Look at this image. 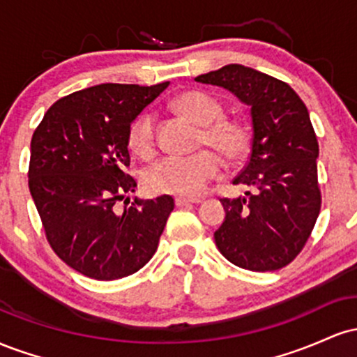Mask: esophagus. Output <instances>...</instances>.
I'll list each match as a JSON object with an SVG mask.
<instances>
[{"instance_id": "1", "label": "esophagus", "mask_w": 357, "mask_h": 357, "mask_svg": "<svg viewBox=\"0 0 357 357\" xmlns=\"http://www.w3.org/2000/svg\"><path fill=\"white\" fill-rule=\"evenodd\" d=\"M174 203H176V206H186V204L202 203V199H199V198H186V196H176Z\"/></svg>"}]
</instances>
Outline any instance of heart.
<instances>
[{
  "label": "heart",
  "instance_id": "1",
  "mask_svg": "<svg viewBox=\"0 0 357 357\" xmlns=\"http://www.w3.org/2000/svg\"><path fill=\"white\" fill-rule=\"evenodd\" d=\"M173 107L196 126H202L199 142L211 146L225 159L235 162L248 154L252 130L245 122L225 119L223 105L215 97L199 90H190L174 97ZM127 142L139 155L153 154L155 146L153 114L141 112L130 122ZM218 171V155L211 151H199L191 155H169L159 159L146 167L142 179L151 192L196 196L204 191Z\"/></svg>",
  "mask_w": 357,
  "mask_h": 357
}]
</instances>
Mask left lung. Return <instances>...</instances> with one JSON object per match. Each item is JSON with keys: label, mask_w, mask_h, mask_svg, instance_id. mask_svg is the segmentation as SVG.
I'll use <instances>...</instances> for the list:
<instances>
[{"label": "left lung", "mask_w": 357, "mask_h": 357, "mask_svg": "<svg viewBox=\"0 0 357 357\" xmlns=\"http://www.w3.org/2000/svg\"><path fill=\"white\" fill-rule=\"evenodd\" d=\"M195 80L227 89L252 117L248 162L233 179L250 191L220 199L225 221L215 231L216 247L240 268L285 267L304 248L321 211L319 144L309 110L285 82L238 63Z\"/></svg>", "instance_id": "left-lung-1"}]
</instances>
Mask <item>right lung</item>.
Wrapping results in <instances>:
<instances>
[{
	"mask_svg": "<svg viewBox=\"0 0 357 357\" xmlns=\"http://www.w3.org/2000/svg\"><path fill=\"white\" fill-rule=\"evenodd\" d=\"M169 82L100 84L56 100L31 137L28 186L48 243L68 267L96 280L136 273L153 258L174 208L171 196L129 202L137 183L127 129Z\"/></svg>",
	"mask_w": 357,
	"mask_h": 357,
	"instance_id": "add662e5",
	"label": "right lung"
}]
</instances>
